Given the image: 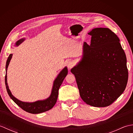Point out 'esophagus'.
Instances as JSON below:
<instances>
[{
	"label": "esophagus",
	"mask_w": 133,
	"mask_h": 133,
	"mask_svg": "<svg viewBox=\"0 0 133 133\" xmlns=\"http://www.w3.org/2000/svg\"><path fill=\"white\" fill-rule=\"evenodd\" d=\"M73 66H74V63L70 61L68 62V63H67V67H68L69 69H71Z\"/></svg>",
	"instance_id": "obj_1"
}]
</instances>
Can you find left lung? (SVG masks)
I'll return each mask as SVG.
<instances>
[{"instance_id": "8db88e82", "label": "left lung", "mask_w": 133, "mask_h": 133, "mask_svg": "<svg viewBox=\"0 0 133 133\" xmlns=\"http://www.w3.org/2000/svg\"><path fill=\"white\" fill-rule=\"evenodd\" d=\"M88 34L91 36V43L84 42L82 58L71 72L84 102L94 107H106L126 89V56L119 39L108 28H95Z\"/></svg>"}]
</instances>
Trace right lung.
<instances>
[{"mask_svg":"<svg viewBox=\"0 0 133 133\" xmlns=\"http://www.w3.org/2000/svg\"><path fill=\"white\" fill-rule=\"evenodd\" d=\"M26 38H22L19 39L15 44V46H18L20 44H21L22 42H23ZM12 57V54H10L5 64V84L6 87L7 91L8 94L9 95L11 99L15 102L17 105H18L21 108H22L24 111L31 114H39L42 113L45 111H47L48 110L51 109L55 105L57 98L58 97V91L59 87L61 86V84L64 79L65 77H66L68 74V69L66 66L62 69L61 72L59 73L57 77L54 81L53 85L51 90V94L47 98L43 100H38L33 102H23L19 100L18 99L15 98L12 94L10 90L9 89V87L8 86L7 83V71L8 65L10 64V62L11 58Z\"/></svg>","mask_w":133,"mask_h":133,"instance_id":"obj_1","label":"right lung"}]
</instances>
